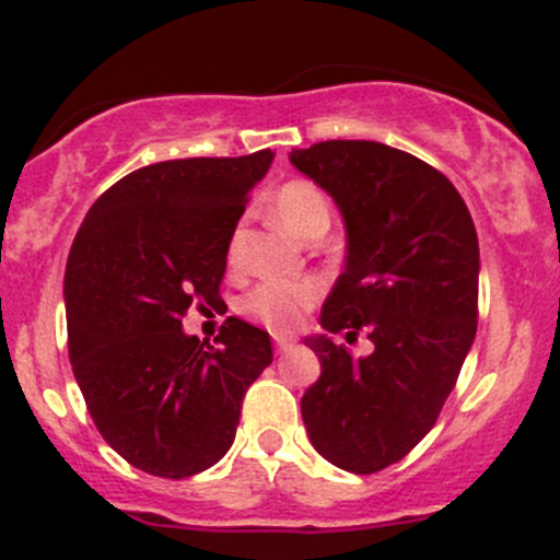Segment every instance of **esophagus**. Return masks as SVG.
Wrapping results in <instances>:
<instances>
[{
    "instance_id": "34e87169",
    "label": "esophagus",
    "mask_w": 560,
    "mask_h": 560,
    "mask_svg": "<svg viewBox=\"0 0 560 560\" xmlns=\"http://www.w3.org/2000/svg\"><path fill=\"white\" fill-rule=\"evenodd\" d=\"M273 341H276V352H279V354L290 352V349L298 343L292 336H273Z\"/></svg>"
}]
</instances>
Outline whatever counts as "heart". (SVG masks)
Returning a JSON list of instances; mask_svg holds the SVG:
<instances>
[{
  "label": "heart",
  "instance_id": "heart-1",
  "mask_svg": "<svg viewBox=\"0 0 560 560\" xmlns=\"http://www.w3.org/2000/svg\"><path fill=\"white\" fill-rule=\"evenodd\" d=\"M270 213L281 230L301 241L325 235L330 224V206L325 195L308 180H287L270 200ZM230 259H233V252H230ZM316 295L319 290L308 279H270L254 287L241 308L268 330L290 332L298 327L303 312L314 306Z\"/></svg>",
  "mask_w": 560,
  "mask_h": 560
}]
</instances>
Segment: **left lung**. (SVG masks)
I'll return each mask as SVG.
<instances>
[{
    "instance_id": "left-lung-1",
    "label": "left lung",
    "mask_w": 560,
    "mask_h": 560,
    "mask_svg": "<svg viewBox=\"0 0 560 560\" xmlns=\"http://www.w3.org/2000/svg\"><path fill=\"white\" fill-rule=\"evenodd\" d=\"M290 162L332 197L347 265L306 338L322 374L301 398L314 450L374 474L398 463L436 422L477 332L479 244L471 213L436 167L374 140H325ZM370 332L354 359L331 341Z\"/></svg>"
}]
</instances>
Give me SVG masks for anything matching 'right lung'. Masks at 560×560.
Segmentation results:
<instances>
[{
    "label": "right lung",
    "mask_w": 560,
    "mask_h": 560,
    "mask_svg": "<svg viewBox=\"0 0 560 560\" xmlns=\"http://www.w3.org/2000/svg\"><path fill=\"white\" fill-rule=\"evenodd\" d=\"M273 151L171 160L124 175L89 208L65 273L70 363L103 439L135 468L184 479L233 447L270 336L228 316L217 347L180 316L219 298L246 197Z\"/></svg>",
    "instance_id": "1"
}]
</instances>
